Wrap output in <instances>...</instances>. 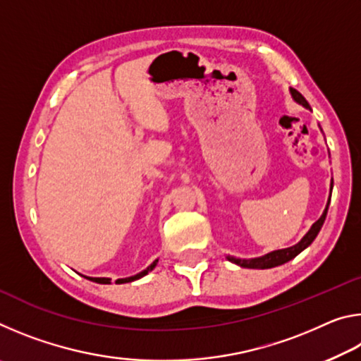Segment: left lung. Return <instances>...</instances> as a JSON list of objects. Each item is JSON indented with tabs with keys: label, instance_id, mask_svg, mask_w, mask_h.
<instances>
[{
	"label": "left lung",
	"instance_id": "obj_1",
	"mask_svg": "<svg viewBox=\"0 0 361 361\" xmlns=\"http://www.w3.org/2000/svg\"><path fill=\"white\" fill-rule=\"evenodd\" d=\"M291 95L293 99H295L298 103H301L302 106L309 108V103L305 102L304 97L298 92V90L291 89ZM331 189H333V183H331ZM329 199H331V195H329ZM328 205L326 204V209L323 212V215L319 218V221H315L312 224V228L302 237V240L296 243L295 247H290V248H283V250H277V252H272V253H267L266 256H261V258H255V259H235V258H229L232 262H235V264H239L242 267H248V269H271V267H276L280 264H285V262H288L290 259L295 258L299 253L302 252L304 248H307L310 243L314 242V239L319 234L323 223H325V218H326V213H328Z\"/></svg>",
	"mask_w": 361,
	"mask_h": 361
}]
</instances>
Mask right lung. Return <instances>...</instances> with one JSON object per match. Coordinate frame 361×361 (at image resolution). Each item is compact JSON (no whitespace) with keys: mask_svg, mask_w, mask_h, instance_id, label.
Masks as SVG:
<instances>
[{"mask_svg":"<svg viewBox=\"0 0 361 361\" xmlns=\"http://www.w3.org/2000/svg\"><path fill=\"white\" fill-rule=\"evenodd\" d=\"M157 264V259L152 262V264L149 266V267H146L143 272H140V274H137V276H133V277H127V279H119V280H116V283H127V282H133V280H137V279H140V277H143V276H146V274H148L149 271H152V269H154V266ZM85 279H89V280H92V282H97V283H109L111 282V279H99V277H85Z\"/></svg>","mask_w":361,"mask_h":361,"instance_id":"1","label":"right lung"}]
</instances>
